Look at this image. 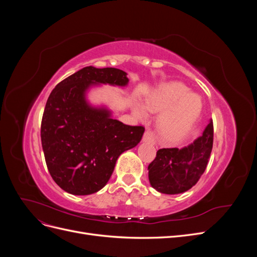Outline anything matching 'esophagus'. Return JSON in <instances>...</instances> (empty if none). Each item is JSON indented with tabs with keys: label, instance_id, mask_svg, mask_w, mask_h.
Instances as JSON below:
<instances>
[{
	"label": "esophagus",
	"instance_id": "1",
	"mask_svg": "<svg viewBox=\"0 0 257 257\" xmlns=\"http://www.w3.org/2000/svg\"><path fill=\"white\" fill-rule=\"evenodd\" d=\"M143 139H144V142H146V143H150L152 145L155 144V137H154L152 132L149 131V130H146Z\"/></svg>",
	"mask_w": 257,
	"mask_h": 257
}]
</instances>
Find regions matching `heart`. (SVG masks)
<instances>
[{"label":"heart","mask_w":257,"mask_h":257,"mask_svg":"<svg viewBox=\"0 0 257 257\" xmlns=\"http://www.w3.org/2000/svg\"><path fill=\"white\" fill-rule=\"evenodd\" d=\"M146 107L151 111H163L159 116V127L163 133L180 137L188 133L201 112V99L190 93L182 83H168L160 87L147 99ZM135 114L139 119L147 116L145 108L138 106Z\"/></svg>","instance_id":"heart-1"}]
</instances>
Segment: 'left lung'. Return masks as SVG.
Masks as SVG:
<instances>
[{
    "mask_svg": "<svg viewBox=\"0 0 257 257\" xmlns=\"http://www.w3.org/2000/svg\"><path fill=\"white\" fill-rule=\"evenodd\" d=\"M213 146V122L203 135L182 149L163 148L150 163L149 181L160 193L179 194L190 190L205 173Z\"/></svg>",
    "mask_w": 257,
    "mask_h": 257,
    "instance_id": "1",
    "label": "left lung"
}]
</instances>
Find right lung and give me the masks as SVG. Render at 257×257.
Instances as JSON below:
<instances>
[{
  "mask_svg": "<svg viewBox=\"0 0 257 257\" xmlns=\"http://www.w3.org/2000/svg\"><path fill=\"white\" fill-rule=\"evenodd\" d=\"M118 68L83 67L57 84L47 99L41 125L42 146L49 173L73 195H90L106 185L120 154L142 141L144 126L110 118L105 108L85 100L92 84L126 85Z\"/></svg>",
  "mask_w": 257,
  "mask_h": 257,
  "instance_id": "obj_1",
  "label": "right lung"
}]
</instances>
